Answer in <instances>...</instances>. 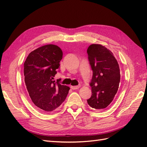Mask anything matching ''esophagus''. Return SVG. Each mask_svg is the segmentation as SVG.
Wrapping results in <instances>:
<instances>
[{
	"label": "esophagus",
	"mask_w": 147,
	"mask_h": 147,
	"mask_svg": "<svg viewBox=\"0 0 147 147\" xmlns=\"http://www.w3.org/2000/svg\"><path fill=\"white\" fill-rule=\"evenodd\" d=\"M80 88V86H71V88L72 90H78V89H79V88Z\"/></svg>",
	"instance_id": "obj_1"
}]
</instances>
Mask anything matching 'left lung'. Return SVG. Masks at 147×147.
Returning a JSON list of instances; mask_svg holds the SVG:
<instances>
[{
    "label": "left lung",
    "mask_w": 147,
    "mask_h": 147,
    "mask_svg": "<svg viewBox=\"0 0 147 147\" xmlns=\"http://www.w3.org/2000/svg\"><path fill=\"white\" fill-rule=\"evenodd\" d=\"M93 70L90 83L92 94L87 100L91 108L103 110L113 100L120 82L118 63L111 51L101 44H93L87 49Z\"/></svg>",
    "instance_id": "left-lung-1"
}]
</instances>
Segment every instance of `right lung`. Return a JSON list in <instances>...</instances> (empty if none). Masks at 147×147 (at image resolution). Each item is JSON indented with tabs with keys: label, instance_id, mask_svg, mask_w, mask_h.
<instances>
[{
	"label": "right lung",
	"instance_id": "right-lung-1",
	"mask_svg": "<svg viewBox=\"0 0 147 147\" xmlns=\"http://www.w3.org/2000/svg\"><path fill=\"white\" fill-rule=\"evenodd\" d=\"M63 51L47 44L29 53L24 64V81L29 96L39 110L51 112L62 104L70 88L54 81Z\"/></svg>",
	"mask_w": 147,
	"mask_h": 147
}]
</instances>
